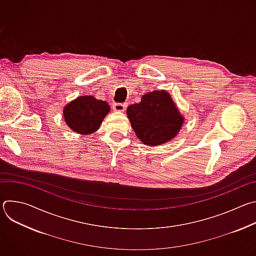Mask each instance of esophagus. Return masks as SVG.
<instances>
[{
	"label": "esophagus",
	"mask_w": 256,
	"mask_h": 256,
	"mask_svg": "<svg viewBox=\"0 0 256 256\" xmlns=\"http://www.w3.org/2000/svg\"><path fill=\"white\" fill-rule=\"evenodd\" d=\"M126 108V103H114V109L116 112H124Z\"/></svg>",
	"instance_id": "1"
}]
</instances>
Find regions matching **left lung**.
Here are the masks:
<instances>
[{"label": "left lung", "mask_w": 256, "mask_h": 256, "mask_svg": "<svg viewBox=\"0 0 256 256\" xmlns=\"http://www.w3.org/2000/svg\"><path fill=\"white\" fill-rule=\"evenodd\" d=\"M126 116L138 140L148 146H160L171 140L184 122L165 90L142 95L140 103L128 107Z\"/></svg>", "instance_id": "obj_1"}]
</instances>
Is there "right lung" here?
Here are the masks:
<instances>
[{
	"instance_id": "obj_1",
	"label": "right lung",
	"mask_w": 256,
	"mask_h": 256,
	"mask_svg": "<svg viewBox=\"0 0 256 256\" xmlns=\"http://www.w3.org/2000/svg\"><path fill=\"white\" fill-rule=\"evenodd\" d=\"M110 112L108 103L93 96H80L64 107V122L72 130L89 134L96 132Z\"/></svg>"
}]
</instances>
